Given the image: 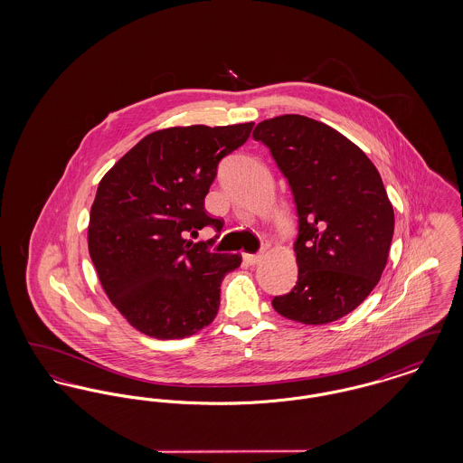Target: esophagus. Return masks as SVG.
<instances>
[{"instance_id":"esophagus-1","label":"esophagus","mask_w":463,"mask_h":463,"mask_svg":"<svg viewBox=\"0 0 463 463\" xmlns=\"http://www.w3.org/2000/svg\"><path fill=\"white\" fill-rule=\"evenodd\" d=\"M242 259H244V262L248 265H255L260 262V255L259 253H244Z\"/></svg>"}]
</instances>
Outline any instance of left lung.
<instances>
[{
  "mask_svg": "<svg viewBox=\"0 0 463 463\" xmlns=\"http://www.w3.org/2000/svg\"><path fill=\"white\" fill-rule=\"evenodd\" d=\"M255 140L287 176L298 213L295 288L272 307L302 325L353 312L389 259L394 208L370 157L328 125L300 114L259 123Z\"/></svg>",
  "mask_w": 463,
  "mask_h": 463,
  "instance_id": "left-lung-1",
  "label": "left lung"
}]
</instances>
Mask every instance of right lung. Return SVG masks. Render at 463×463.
Returning a JSON list of instances; mask_svg holds the SVG:
<instances>
[{"label":"right lung","mask_w":463,"mask_h":463,"mask_svg":"<svg viewBox=\"0 0 463 463\" xmlns=\"http://www.w3.org/2000/svg\"><path fill=\"white\" fill-rule=\"evenodd\" d=\"M253 125L149 133L102 176L90 212V257L110 304L140 333L185 338L215 319L222 279L241 255L185 238L206 225L221 231L204 198L219 161Z\"/></svg>","instance_id":"1"}]
</instances>
